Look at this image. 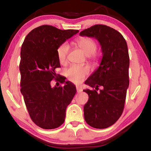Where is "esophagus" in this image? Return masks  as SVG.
<instances>
[{
    "instance_id": "1",
    "label": "esophagus",
    "mask_w": 151,
    "mask_h": 151,
    "mask_svg": "<svg viewBox=\"0 0 151 151\" xmlns=\"http://www.w3.org/2000/svg\"><path fill=\"white\" fill-rule=\"evenodd\" d=\"M76 91H77V93H81V92L83 91V88L81 86H76Z\"/></svg>"
}]
</instances>
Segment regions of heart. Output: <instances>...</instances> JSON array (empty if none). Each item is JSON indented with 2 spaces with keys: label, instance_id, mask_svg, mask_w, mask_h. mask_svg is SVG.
<instances>
[{
  "label": "heart",
  "instance_id": "obj_1",
  "mask_svg": "<svg viewBox=\"0 0 151 151\" xmlns=\"http://www.w3.org/2000/svg\"><path fill=\"white\" fill-rule=\"evenodd\" d=\"M76 44L84 51L90 59L95 60L94 53L96 50L97 45L93 39L88 37H81L76 40ZM70 46L68 42H63L58 46L57 49V55L58 61L60 64H65L67 60V56L69 52ZM90 68L87 66L72 65L66 70V75L69 80L75 83H79L85 79L88 75Z\"/></svg>",
  "mask_w": 151,
  "mask_h": 151
}]
</instances>
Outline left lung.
I'll return each mask as SVG.
<instances>
[{
  "label": "left lung",
  "instance_id": "1",
  "mask_svg": "<svg viewBox=\"0 0 151 151\" xmlns=\"http://www.w3.org/2000/svg\"><path fill=\"white\" fill-rule=\"evenodd\" d=\"M80 35L98 40L103 53L99 68L85 81L94 89L84 90L88 94L84 116L91 127L106 129L115 123L123 112L129 85L127 44L121 33L106 25H94Z\"/></svg>",
  "mask_w": 151,
  "mask_h": 151
}]
</instances>
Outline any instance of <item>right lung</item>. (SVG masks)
Wrapping results in <instances>:
<instances>
[{
  "instance_id": "right-lung-1",
  "label": "right lung",
  "mask_w": 151,
  "mask_h": 151,
  "mask_svg": "<svg viewBox=\"0 0 151 151\" xmlns=\"http://www.w3.org/2000/svg\"><path fill=\"white\" fill-rule=\"evenodd\" d=\"M78 32L42 25L31 30L22 45L20 92L32 121L42 129H56L63 123L66 107L76 93L74 84L58 78L55 69L60 67L58 46ZM52 79L65 85L52 88Z\"/></svg>"
}]
</instances>
